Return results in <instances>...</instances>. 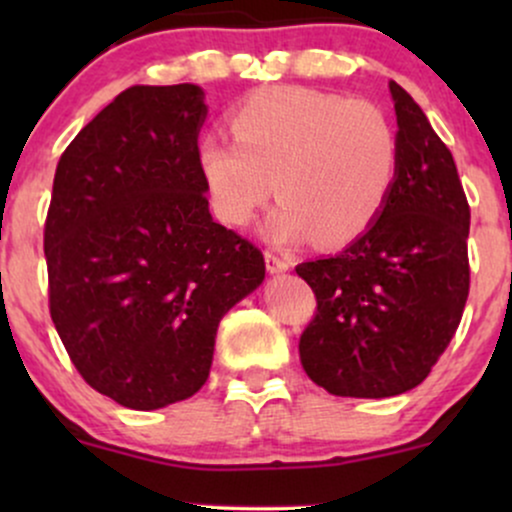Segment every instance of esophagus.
I'll use <instances>...</instances> for the list:
<instances>
[{"label": "esophagus", "mask_w": 512, "mask_h": 512, "mask_svg": "<svg viewBox=\"0 0 512 512\" xmlns=\"http://www.w3.org/2000/svg\"><path fill=\"white\" fill-rule=\"evenodd\" d=\"M264 262H267V272H272V274L286 272V269L291 267V260H289V257L279 255V252H274V250H267V252H264Z\"/></svg>", "instance_id": "1"}]
</instances>
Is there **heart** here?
I'll return each instance as SVG.
<instances>
[{"label": "heart", "mask_w": 512, "mask_h": 512, "mask_svg": "<svg viewBox=\"0 0 512 512\" xmlns=\"http://www.w3.org/2000/svg\"><path fill=\"white\" fill-rule=\"evenodd\" d=\"M233 137L199 139L211 207L243 228L276 192L267 236H315L334 248L361 238L383 214L399 168V139L380 105L303 86H269L228 115Z\"/></svg>", "instance_id": "b5f03b06"}]
</instances>
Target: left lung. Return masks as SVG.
I'll return each mask as SVG.
<instances>
[{"label":"left lung","instance_id":"obj_1","mask_svg":"<svg viewBox=\"0 0 512 512\" xmlns=\"http://www.w3.org/2000/svg\"><path fill=\"white\" fill-rule=\"evenodd\" d=\"M399 168L378 221L349 248L298 264L317 310L298 342L315 385L337 397H395L424 383L469 296V202L450 149L390 81Z\"/></svg>","mask_w":512,"mask_h":512}]
</instances>
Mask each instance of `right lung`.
Returning a JSON list of instances; mask_svg holds the SVG:
<instances>
[{
	"label": "right lung",
	"mask_w": 512,
	"mask_h": 512,
	"mask_svg": "<svg viewBox=\"0 0 512 512\" xmlns=\"http://www.w3.org/2000/svg\"><path fill=\"white\" fill-rule=\"evenodd\" d=\"M202 88L129 86L64 149L45 219L50 317L81 378L129 409L207 383L221 317L264 279L209 214Z\"/></svg>",
	"instance_id": "right-lung-1"
}]
</instances>
